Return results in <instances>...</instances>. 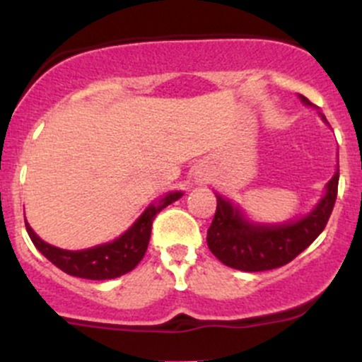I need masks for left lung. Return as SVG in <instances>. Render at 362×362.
<instances>
[{"instance_id":"8db88e82","label":"left lung","mask_w":362,"mask_h":362,"mask_svg":"<svg viewBox=\"0 0 362 362\" xmlns=\"http://www.w3.org/2000/svg\"><path fill=\"white\" fill-rule=\"evenodd\" d=\"M301 100L310 105L305 96ZM338 178L339 170L327 182L326 196L312 214L284 226L250 224L231 203L217 196V210L206 235L208 249L226 266L242 272H266L287 264L326 228L337 202Z\"/></svg>"}]
</instances>
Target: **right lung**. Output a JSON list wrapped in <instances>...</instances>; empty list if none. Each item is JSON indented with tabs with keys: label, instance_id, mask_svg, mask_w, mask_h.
Wrapping results in <instances>:
<instances>
[{
	"label": "right lung",
	"instance_id": "add662e5",
	"mask_svg": "<svg viewBox=\"0 0 362 362\" xmlns=\"http://www.w3.org/2000/svg\"><path fill=\"white\" fill-rule=\"evenodd\" d=\"M182 192H171V194L164 196L158 204H151L144 211V215L134 222L133 228L124 233L119 240L87 250L73 252L57 249V247H52L40 240L28 222H25V229H28L29 238L35 243L36 249L42 252L52 264L63 269L64 273L80 276V279L110 280L136 268V264L144 259L145 252H147L152 222H154L156 215L170 203L177 202Z\"/></svg>",
	"mask_w": 362,
	"mask_h": 362
}]
</instances>
